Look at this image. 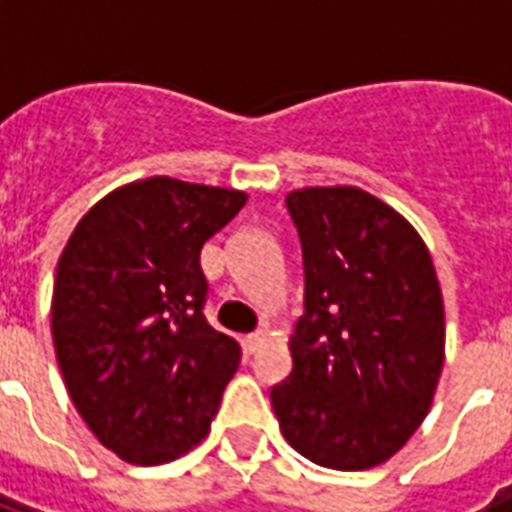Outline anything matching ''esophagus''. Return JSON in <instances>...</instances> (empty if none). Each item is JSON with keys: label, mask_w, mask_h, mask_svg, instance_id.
Returning a JSON list of instances; mask_svg holds the SVG:
<instances>
[{"label": "esophagus", "mask_w": 512, "mask_h": 512, "mask_svg": "<svg viewBox=\"0 0 512 512\" xmlns=\"http://www.w3.org/2000/svg\"><path fill=\"white\" fill-rule=\"evenodd\" d=\"M265 340H268V337H265V332H252V335L244 337V350H247V353H255V350L263 348Z\"/></svg>", "instance_id": "1"}]
</instances>
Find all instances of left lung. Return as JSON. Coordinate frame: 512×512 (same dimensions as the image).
<instances>
[{
  "mask_svg": "<svg viewBox=\"0 0 512 512\" xmlns=\"http://www.w3.org/2000/svg\"><path fill=\"white\" fill-rule=\"evenodd\" d=\"M287 207L303 241L305 316L273 412L316 465L377 468L428 417L444 369L436 265L417 228L364 188H297Z\"/></svg>",
  "mask_w": 512,
  "mask_h": 512,
  "instance_id": "1",
  "label": "left lung"
}]
</instances>
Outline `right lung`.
Masks as SVG:
<instances>
[{
  "label": "right lung",
  "instance_id": "add662e5",
  "mask_svg": "<svg viewBox=\"0 0 512 512\" xmlns=\"http://www.w3.org/2000/svg\"><path fill=\"white\" fill-rule=\"evenodd\" d=\"M247 204L236 188L156 175L106 193L58 257L50 327L92 436L132 465H164L209 433L236 340L207 324L201 247Z\"/></svg>",
  "mask_w": 512,
  "mask_h": 512
}]
</instances>
